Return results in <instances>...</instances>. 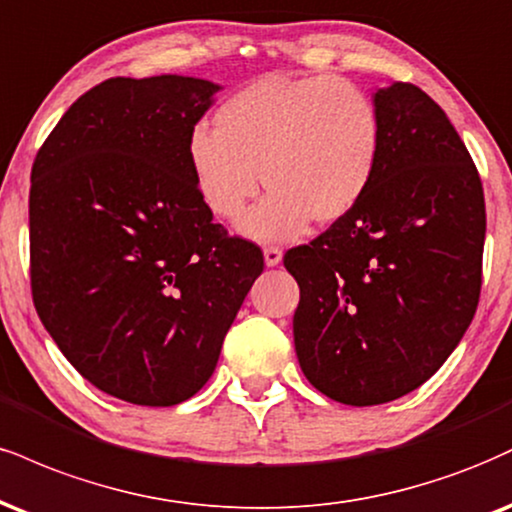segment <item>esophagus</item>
<instances>
[{"label": "esophagus", "instance_id": "esophagus-1", "mask_svg": "<svg viewBox=\"0 0 512 512\" xmlns=\"http://www.w3.org/2000/svg\"><path fill=\"white\" fill-rule=\"evenodd\" d=\"M283 260V252L279 248H264V264L267 267H279Z\"/></svg>", "mask_w": 512, "mask_h": 512}]
</instances>
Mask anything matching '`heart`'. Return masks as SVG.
<instances>
[{"instance_id":"obj_1","label":"heart","mask_w":512,"mask_h":512,"mask_svg":"<svg viewBox=\"0 0 512 512\" xmlns=\"http://www.w3.org/2000/svg\"><path fill=\"white\" fill-rule=\"evenodd\" d=\"M214 126H195L186 157L209 212L236 219L255 240H293L310 221L334 224L360 205L377 176L384 126L365 90L334 76H267L229 97Z\"/></svg>"}]
</instances>
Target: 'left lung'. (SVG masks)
Wrapping results in <instances>:
<instances>
[{
    "mask_svg": "<svg viewBox=\"0 0 512 512\" xmlns=\"http://www.w3.org/2000/svg\"><path fill=\"white\" fill-rule=\"evenodd\" d=\"M384 147L353 212L286 252L300 286V369L338 403L381 405L415 391L453 353L482 288L486 233L477 166L427 92H374Z\"/></svg>",
    "mask_w": 512,
    "mask_h": 512,
    "instance_id": "1",
    "label": "left lung"
}]
</instances>
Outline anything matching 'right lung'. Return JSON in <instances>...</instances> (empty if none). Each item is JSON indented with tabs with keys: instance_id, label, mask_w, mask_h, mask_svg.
Masks as SVG:
<instances>
[{
	"instance_id": "obj_1",
	"label": "right lung",
	"mask_w": 512,
	"mask_h": 512,
	"mask_svg": "<svg viewBox=\"0 0 512 512\" xmlns=\"http://www.w3.org/2000/svg\"><path fill=\"white\" fill-rule=\"evenodd\" d=\"M221 85L109 78L49 133L30 174V286L61 353L133 405L195 396L262 274V252L214 224L186 145Z\"/></svg>"
}]
</instances>
